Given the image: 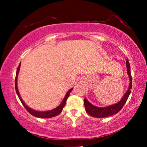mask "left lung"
Wrapping results in <instances>:
<instances>
[{"label": "left lung", "instance_id": "1", "mask_svg": "<svg viewBox=\"0 0 147 147\" xmlns=\"http://www.w3.org/2000/svg\"><path fill=\"white\" fill-rule=\"evenodd\" d=\"M126 67H127V73L130 78V82L129 84V88H128L126 93L124 94L122 99L120 100L119 102L114 104V105L109 106L104 108H99L92 105V104H90L85 98V99H84V106H85L86 111L87 112V113L89 114V115L95 118L108 117V116H110L114 115V114H117L118 112L122 109L126 101H127L132 89V76L131 73H130V63L128 59L126 60Z\"/></svg>", "mask_w": 147, "mask_h": 147}]
</instances>
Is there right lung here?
<instances>
[{
	"label": "right lung",
	"instance_id": "1",
	"mask_svg": "<svg viewBox=\"0 0 147 147\" xmlns=\"http://www.w3.org/2000/svg\"><path fill=\"white\" fill-rule=\"evenodd\" d=\"M20 66H21V63H19V66H18L17 70V74H16V77H15V90H16V92H17L18 96H19V100H21L22 104H23V105L24 106V107L25 108V109L27 110V112H29V113L31 114V115L35 116V117L43 118H52V117H54V116H57L58 114L61 113V111H62V110H63V108L64 107V106H65L66 100H67V98L69 97V95L70 92H71V90H73V88L70 89L69 91L67 92V94H66V95L65 96V98H64L63 102H61V104H60V105L58 106V107L55 108V109L49 110V111H45V112L36 111V110H34L33 109H31V108H30L29 107H28V106L26 105L25 103H24V102L23 101V100L21 99V96H20V94L19 93V91H18V88H17V77H18V74H19V69H20Z\"/></svg>",
	"mask_w": 147,
	"mask_h": 147
}]
</instances>
